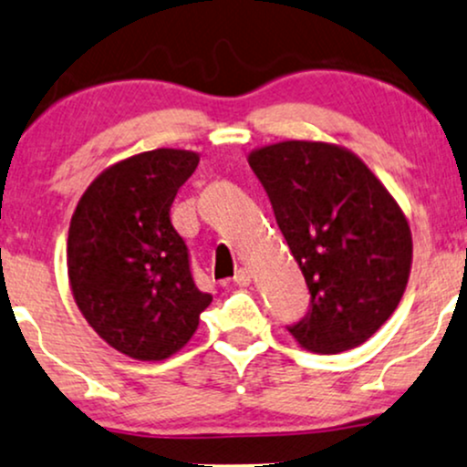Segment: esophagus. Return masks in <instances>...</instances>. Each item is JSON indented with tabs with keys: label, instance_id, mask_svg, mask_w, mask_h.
Masks as SVG:
<instances>
[{
	"label": "esophagus",
	"instance_id": "esophagus-1",
	"mask_svg": "<svg viewBox=\"0 0 467 467\" xmlns=\"http://www.w3.org/2000/svg\"><path fill=\"white\" fill-rule=\"evenodd\" d=\"M234 282L238 284V286H249V284H251V271H249V268L240 266L238 271H235Z\"/></svg>",
	"mask_w": 467,
	"mask_h": 467
}]
</instances>
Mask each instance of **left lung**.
Wrapping results in <instances>:
<instances>
[{
  "label": "left lung",
  "instance_id": "8db88e82",
  "mask_svg": "<svg viewBox=\"0 0 467 467\" xmlns=\"http://www.w3.org/2000/svg\"><path fill=\"white\" fill-rule=\"evenodd\" d=\"M249 166L310 290L288 332L315 354L363 345L402 299L413 238L402 207L345 146L288 140L255 148Z\"/></svg>",
  "mask_w": 467,
  "mask_h": 467
}]
</instances>
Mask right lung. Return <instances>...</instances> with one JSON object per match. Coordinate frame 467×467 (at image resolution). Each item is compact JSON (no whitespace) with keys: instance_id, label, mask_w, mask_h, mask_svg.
Here are the masks:
<instances>
[{"instance_id":"right-lung-1","label":"right lung","mask_w":467,"mask_h":467,"mask_svg":"<svg viewBox=\"0 0 467 467\" xmlns=\"http://www.w3.org/2000/svg\"><path fill=\"white\" fill-rule=\"evenodd\" d=\"M199 159L179 148L122 159L91 181L71 216V295L98 337L129 358L177 354L212 304L170 223V205Z\"/></svg>"}]
</instances>
